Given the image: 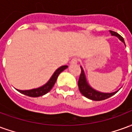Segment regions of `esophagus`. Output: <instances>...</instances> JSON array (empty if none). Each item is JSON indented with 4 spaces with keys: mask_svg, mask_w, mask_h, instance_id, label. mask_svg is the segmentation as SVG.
Returning <instances> with one entry per match:
<instances>
[{
    "mask_svg": "<svg viewBox=\"0 0 132 132\" xmlns=\"http://www.w3.org/2000/svg\"><path fill=\"white\" fill-rule=\"evenodd\" d=\"M78 61H79V59H78V58H73L71 59V64H76V63H77L78 62Z\"/></svg>",
    "mask_w": 132,
    "mask_h": 132,
    "instance_id": "34e87169",
    "label": "esophagus"
}]
</instances>
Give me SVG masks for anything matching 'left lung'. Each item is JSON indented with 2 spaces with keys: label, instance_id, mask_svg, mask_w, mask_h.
<instances>
[{
  "label": "left lung",
  "instance_id": "8db88e82",
  "mask_svg": "<svg viewBox=\"0 0 132 132\" xmlns=\"http://www.w3.org/2000/svg\"><path fill=\"white\" fill-rule=\"evenodd\" d=\"M110 32L112 35L117 37L120 40L125 43V40H124L123 37L121 35H119L118 33H117L116 32H114V31H112V30H110ZM80 69H81V73H80V77H79V79H78V85L79 90H80L81 94L83 95V96H85V97L90 100H92L100 101V100L108 99V98L112 97V95L116 94L117 93L118 90L116 92H114V93H104L96 91L95 90L93 89L87 83L86 76H85V74H84V71H83V69L81 67H80Z\"/></svg>",
  "mask_w": 132,
  "mask_h": 132
}]
</instances>
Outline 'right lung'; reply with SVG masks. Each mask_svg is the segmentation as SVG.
I'll return each instance as SVG.
<instances>
[{"mask_svg":"<svg viewBox=\"0 0 132 132\" xmlns=\"http://www.w3.org/2000/svg\"><path fill=\"white\" fill-rule=\"evenodd\" d=\"M66 68H68L67 66H61L60 68H59L54 72V73L53 74L52 78H50V80L44 86H42L40 88L32 89V90H18V91L21 93L22 94L25 95H27L29 97H36L42 96V95L46 94L47 93H49L51 90V89L53 88V86H54V85L56 83V80L57 79L59 75L60 74L63 70H65Z\"/></svg>","mask_w":132,"mask_h":132,"instance_id":"obj_1","label":"right lung"}]
</instances>
